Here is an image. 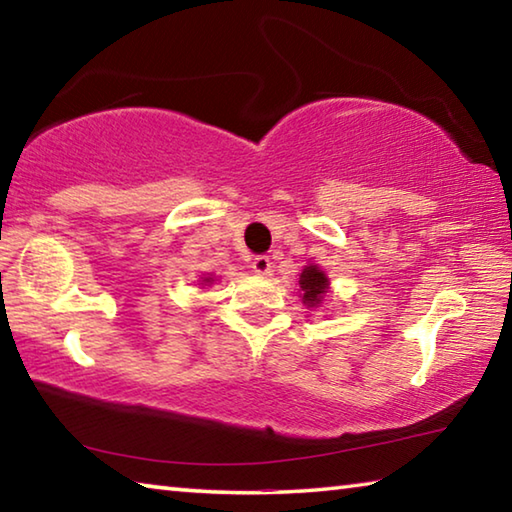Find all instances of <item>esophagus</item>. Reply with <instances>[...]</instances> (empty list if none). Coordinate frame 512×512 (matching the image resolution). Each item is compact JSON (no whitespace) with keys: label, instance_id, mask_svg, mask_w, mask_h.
<instances>
[{"label":"esophagus","instance_id":"obj_1","mask_svg":"<svg viewBox=\"0 0 512 512\" xmlns=\"http://www.w3.org/2000/svg\"><path fill=\"white\" fill-rule=\"evenodd\" d=\"M271 257H266V255H257L255 259H253V271L257 273V275H271Z\"/></svg>","mask_w":512,"mask_h":512}]
</instances>
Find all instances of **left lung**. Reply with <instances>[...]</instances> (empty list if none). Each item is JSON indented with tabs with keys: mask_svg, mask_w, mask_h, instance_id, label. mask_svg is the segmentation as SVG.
Segmentation results:
<instances>
[{
	"mask_svg": "<svg viewBox=\"0 0 512 512\" xmlns=\"http://www.w3.org/2000/svg\"><path fill=\"white\" fill-rule=\"evenodd\" d=\"M300 298L307 307H320L323 302V296L329 289V280L327 275L320 271L316 264H309L302 268L300 273Z\"/></svg>",
	"mask_w": 512,
	"mask_h": 512,
	"instance_id": "1",
	"label": "left lung"
}]
</instances>
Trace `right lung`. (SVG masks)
<instances>
[{"label": "right lung", "mask_w": 512, "mask_h": 512, "mask_svg": "<svg viewBox=\"0 0 512 512\" xmlns=\"http://www.w3.org/2000/svg\"><path fill=\"white\" fill-rule=\"evenodd\" d=\"M201 282H203V284H210V282H214V280H212V277H210V275H207V277H203V280H201Z\"/></svg>", "instance_id": "right-lung-1"}]
</instances>
